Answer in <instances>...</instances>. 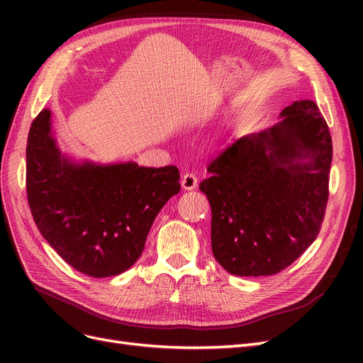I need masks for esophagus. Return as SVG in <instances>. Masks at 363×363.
Returning <instances> with one entry per match:
<instances>
[{
  "instance_id": "34e87169",
  "label": "esophagus",
  "mask_w": 363,
  "mask_h": 363,
  "mask_svg": "<svg viewBox=\"0 0 363 363\" xmlns=\"http://www.w3.org/2000/svg\"><path fill=\"white\" fill-rule=\"evenodd\" d=\"M196 184H199V179H196V175L192 172H186L182 177V188L184 191L195 189Z\"/></svg>"
}]
</instances>
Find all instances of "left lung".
<instances>
[{
    "instance_id": "obj_1",
    "label": "left lung",
    "mask_w": 363,
    "mask_h": 363,
    "mask_svg": "<svg viewBox=\"0 0 363 363\" xmlns=\"http://www.w3.org/2000/svg\"><path fill=\"white\" fill-rule=\"evenodd\" d=\"M280 116L276 125L227 147L200 183L212 207L213 256L235 276H272L288 268L324 221L330 130L311 100L292 103Z\"/></svg>"
}]
</instances>
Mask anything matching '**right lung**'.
Masks as SVG:
<instances>
[{"mask_svg":"<svg viewBox=\"0 0 363 363\" xmlns=\"http://www.w3.org/2000/svg\"><path fill=\"white\" fill-rule=\"evenodd\" d=\"M177 167L74 163L42 111L27 139V200L40 235L72 268L104 279L140 257L155 218L180 191Z\"/></svg>","mask_w":363,"mask_h":363,"instance_id":"obj_1","label":"right lung"}]
</instances>
